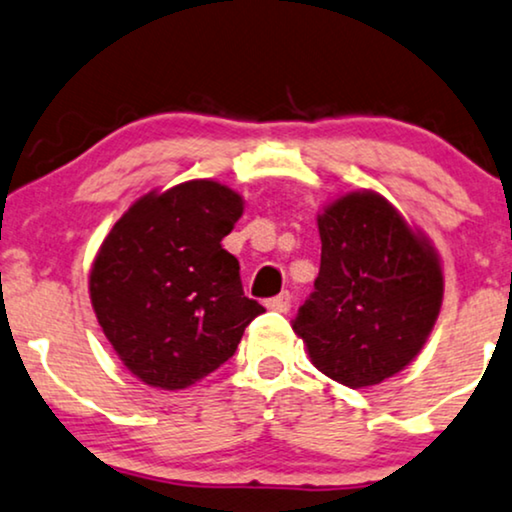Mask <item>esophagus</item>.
Returning <instances> with one entry per match:
<instances>
[{"label": "esophagus", "instance_id": "1", "mask_svg": "<svg viewBox=\"0 0 512 512\" xmlns=\"http://www.w3.org/2000/svg\"><path fill=\"white\" fill-rule=\"evenodd\" d=\"M290 306H292V297H290V292H281V295H278V297H271V299H267V309H271V311L288 313V311H290Z\"/></svg>", "mask_w": 512, "mask_h": 512}]
</instances>
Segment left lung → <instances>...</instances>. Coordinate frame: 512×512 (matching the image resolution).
Listing matches in <instances>:
<instances>
[{
    "label": "left lung",
    "mask_w": 512,
    "mask_h": 512,
    "mask_svg": "<svg viewBox=\"0 0 512 512\" xmlns=\"http://www.w3.org/2000/svg\"><path fill=\"white\" fill-rule=\"evenodd\" d=\"M316 222V290L292 330L325 377L349 388L377 386L403 372L431 337L445 292L440 255L374 189L337 196Z\"/></svg>",
    "instance_id": "8db88e82"
}]
</instances>
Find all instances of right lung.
Returning <instances> with one entry per match:
<instances>
[{
	"label": "right lung",
	"instance_id": "1",
	"mask_svg": "<svg viewBox=\"0 0 512 512\" xmlns=\"http://www.w3.org/2000/svg\"><path fill=\"white\" fill-rule=\"evenodd\" d=\"M245 201L217 180L142 194L114 222L88 274L95 318L142 384L182 391L234 356L264 313L222 248Z\"/></svg>",
	"mask_w": 512,
	"mask_h": 512
}]
</instances>
